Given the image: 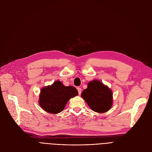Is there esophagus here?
Segmentation results:
<instances>
[{
	"instance_id": "1",
	"label": "esophagus",
	"mask_w": 152,
	"mask_h": 152,
	"mask_svg": "<svg viewBox=\"0 0 152 152\" xmlns=\"http://www.w3.org/2000/svg\"><path fill=\"white\" fill-rule=\"evenodd\" d=\"M77 89L79 95H80L81 94V87H77Z\"/></svg>"
}]
</instances>
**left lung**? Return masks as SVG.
<instances>
[{"label":"left lung","instance_id":"obj_1","mask_svg":"<svg viewBox=\"0 0 152 152\" xmlns=\"http://www.w3.org/2000/svg\"><path fill=\"white\" fill-rule=\"evenodd\" d=\"M81 97L95 112L103 113L113 105V92L110 88L97 79L90 81Z\"/></svg>","mask_w":152,"mask_h":152}]
</instances>
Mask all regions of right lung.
I'll list each match as a JSON object with an SVG mask.
<instances>
[{
	"instance_id": "obj_1",
	"label": "right lung",
	"mask_w": 152,
	"mask_h": 152,
	"mask_svg": "<svg viewBox=\"0 0 152 152\" xmlns=\"http://www.w3.org/2000/svg\"><path fill=\"white\" fill-rule=\"evenodd\" d=\"M78 95L73 86H65L60 81L52 85L42 87L39 98V104L46 112L51 114L59 113L65 108L71 98Z\"/></svg>"
}]
</instances>
